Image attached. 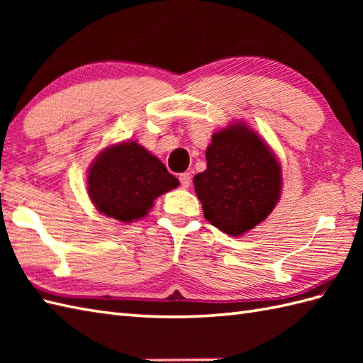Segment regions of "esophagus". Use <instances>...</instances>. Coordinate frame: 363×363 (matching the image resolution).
<instances>
[{"instance_id":"1","label":"esophagus","mask_w":363,"mask_h":363,"mask_svg":"<svg viewBox=\"0 0 363 363\" xmlns=\"http://www.w3.org/2000/svg\"><path fill=\"white\" fill-rule=\"evenodd\" d=\"M179 182H181V187H182V189H189L190 184H191V176H190V173H182V174H179Z\"/></svg>"}]
</instances>
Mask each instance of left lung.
Returning <instances> with one entry per match:
<instances>
[{
	"instance_id": "left-lung-1",
	"label": "left lung",
	"mask_w": 363,
	"mask_h": 363,
	"mask_svg": "<svg viewBox=\"0 0 363 363\" xmlns=\"http://www.w3.org/2000/svg\"><path fill=\"white\" fill-rule=\"evenodd\" d=\"M206 159L194 184L211 225L237 237L272 213L281 196V167L257 133L243 123L218 130Z\"/></svg>"
}]
</instances>
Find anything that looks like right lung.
<instances>
[{
    "mask_svg": "<svg viewBox=\"0 0 363 363\" xmlns=\"http://www.w3.org/2000/svg\"><path fill=\"white\" fill-rule=\"evenodd\" d=\"M179 181L137 142L107 146L89 168L87 190L96 209L123 223L143 218Z\"/></svg>",
    "mask_w": 363,
    "mask_h": 363,
    "instance_id": "right-lung-1",
    "label": "right lung"
}]
</instances>
